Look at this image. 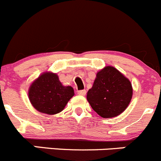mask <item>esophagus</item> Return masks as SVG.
<instances>
[{"instance_id":"obj_1","label":"esophagus","mask_w":161,"mask_h":161,"mask_svg":"<svg viewBox=\"0 0 161 161\" xmlns=\"http://www.w3.org/2000/svg\"><path fill=\"white\" fill-rule=\"evenodd\" d=\"M86 93V91L85 90H79L78 91V94L81 96H85Z\"/></svg>"}]
</instances>
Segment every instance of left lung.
I'll return each instance as SVG.
<instances>
[{"mask_svg": "<svg viewBox=\"0 0 161 161\" xmlns=\"http://www.w3.org/2000/svg\"><path fill=\"white\" fill-rule=\"evenodd\" d=\"M132 97L130 81L119 71L108 66L97 74L87 100L94 111L103 118H114L127 108Z\"/></svg>", "mask_w": 161, "mask_h": 161, "instance_id": "1", "label": "left lung"}]
</instances>
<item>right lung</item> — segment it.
<instances>
[{
  "label": "right lung",
  "instance_id": "1",
  "mask_svg": "<svg viewBox=\"0 0 161 161\" xmlns=\"http://www.w3.org/2000/svg\"><path fill=\"white\" fill-rule=\"evenodd\" d=\"M74 96L71 86H64L58 76L53 73H43L32 82L29 90V98L38 111L54 114L62 111Z\"/></svg>",
  "mask_w": 161,
  "mask_h": 161
}]
</instances>
